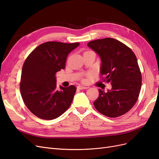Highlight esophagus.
Here are the masks:
<instances>
[{"instance_id": "1", "label": "esophagus", "mask_w": 159, "mask_h": 159, "mask_svg": "<svg viewBox=\"0 0 159 159\" xmlns=\"http://www.w3.org/2000/svg\"><path fill=\"white\" fill-rule=\"evenodd\" d=\"M77 88H78V89H88V87H85V86H84V85H79Z\"/></svg>"}]
</instances>
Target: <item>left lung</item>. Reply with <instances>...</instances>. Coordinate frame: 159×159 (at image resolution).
Segmentation results:
<instances>
[{"label":"left lung","mask_w":159,"mask_h":159,"mask_svg":"<svg viewBox=\"0 0 159 159\" xmlns=\"http://www.w3.org/2000/svg\"><path fill=\"white\" fill-rule=\"evenodd\" d=\"M88 46L99 56L100 74L112 86L107 92L99 89L94 106L105 116H121L134 106L141 91L142 78L137 57L129 47L111 38L91 41Z\"/></svg>","instance_id":"8db88e82"}]
</instances>
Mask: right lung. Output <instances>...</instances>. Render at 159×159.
<instances>
[{
  "label": "right lung",
  "mask_w": 159,
  "mask_h": 159,
  "mask_svg": "<svg viewBox=\"0 0 159 159\" xmlns=\"http://www.w3.org/2000/svg\"><path fill=\"white\" fill-rule=\"evenodd\" d=\"M80 43L48 42L38 46L24 63L20 93L26 107L36 116L51 120L60 117L69 108L76 88L56 87V74L65 69L68 54Z\"/></svg>",
  "instance_id": "1"
}]
</instances>
